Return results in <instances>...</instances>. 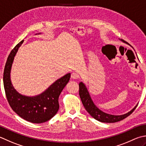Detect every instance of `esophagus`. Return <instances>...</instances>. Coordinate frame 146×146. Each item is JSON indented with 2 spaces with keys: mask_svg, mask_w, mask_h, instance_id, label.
Segmentation results:
<instances>
[{
  "mask_svg": "<svg viewBox=\"0 0 146 146\" xmlns=\"http://www.w3.org/2000/svg\"><path fill=\"white\" fill-rule=\"evenodd\" d=\"M71 78L73 80H77L79 78V76L78 74L76 73H72L71 75Z\"/></svg>",
  "mask_w": 146,
  "mask_h": 146,
  "instance_id": "34e87169",
  "label": "esophagus"
}]
</instances>
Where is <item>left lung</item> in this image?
Returning <instances> with one entry per match:
<instances>
[{
  "label": "left lung",
  "instance_id": "obj_1",
  "mask_svg": "<svg viewBox=\"0 0 146 146\" xmlns=\"http://www.w3.org/2000/svg\"><path fill=\"white\" fill-rule=\"evenodd\" d=\"M122 41L128 44V43L123 40ZM79 95L80 97L83 105H84V108L87 110V112L94 119L103 123H115L121 121L122 119H125V118H127V117L130 115L133 112V111L135 110L137 107L135 106L130 112L127 113V114H125V115L119 116L111 115L102 112V111L100 110L99 108L96 106V105L94 104L93 101H92V99L90 98L89 93H88L86 87L85 86V85L82 82H80L79 84Z\"/></svg>",
  "mask_w": 146,
  "mask_h": 146
}]
</instances>
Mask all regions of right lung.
I'll list each match as a JSON object with an SVG mask.
<instances>
[{
    "label": "right lung",
    "instance_id": "add662e5",
    "mask_svg": "<svg viewBox=\"0 0 146 146\" xmlns=\"http://www.w3.org/2000/svg\"><path fill=\"white\" fill-rule=\"evenodd\" d=\"M23 41L16 45L7 58L3 75L5 93L11 108L17 115L29 122L42 123L49 120L58 111L59 96L69 82L71 75L68 73L58 79L38 96L27 97L17 92L11 84L10 73L14 56Z\"/></svg>",
    "mask_w": 146,
    "mask_h": 146
}]
</instances>
